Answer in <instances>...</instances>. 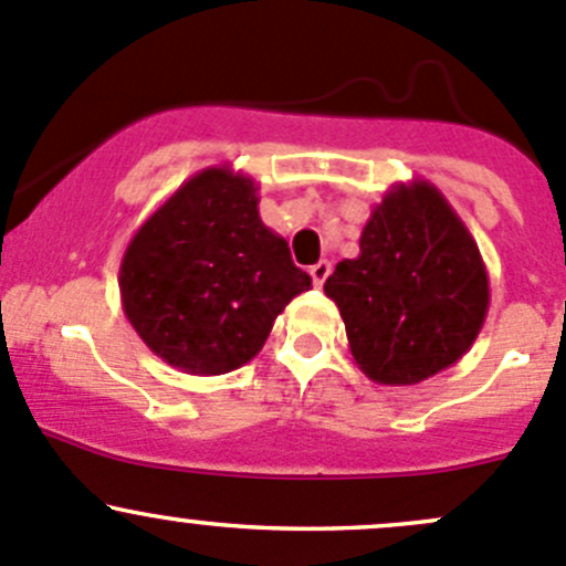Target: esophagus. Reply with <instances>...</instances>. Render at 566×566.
<instances>
[{
	"label": "esophagus",
	"instance_id": "1",
	"mask_svg": "<svg viewBox=\"0 0 566 566\" xmlns=\"http://www.w3.org/2000/svg\"><path fill=\"white\" fill-rule=\"evenodd\" d=\"M310 276H312V282H315V287H323L325 279L331 276V262L328 260H319L317 265H312Z\"/></svg>",
	"mask_w": 566,
	"mask_h": 566
}]
</instances>
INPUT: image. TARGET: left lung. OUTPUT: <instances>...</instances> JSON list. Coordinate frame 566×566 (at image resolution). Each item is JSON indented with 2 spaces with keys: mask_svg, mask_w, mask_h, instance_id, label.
<instances>
[{
  "mask_svg": "<svg viewBox=\"0 0 566 566\" xmlns=\"http://www.w3.org/2000/svg\"><path fill=\"white\" fill-rule=\"evenodd\" d=\"M358 249L323 284L358 369L375 384L413 386L458 364L488 317L490 282L447 197L427 180L397 182Z\"/></svg>",
  "mask_w": 566,
  "mask_h": 566,
  "instance_id": "8db88e82",
  "label": "left lung"
}]
</instances>
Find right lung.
<instances>
[{"instance_id":"right-lung-1","label":"right lung","mask_w":566,"mask_h":566,"mask_svg":"<svg viewBox=\"0 0 566 566\" xmlns=\"http://www.w3.org/2000/svg\"><path fill=\"white\" fill-rule=\"evenodd\" d=\"M256 205L249 175L208 167L130 238L117 279L123 312L169 367L188 375L243 367L284 306L312 287Z\"/></svg>"}]
</instances>
